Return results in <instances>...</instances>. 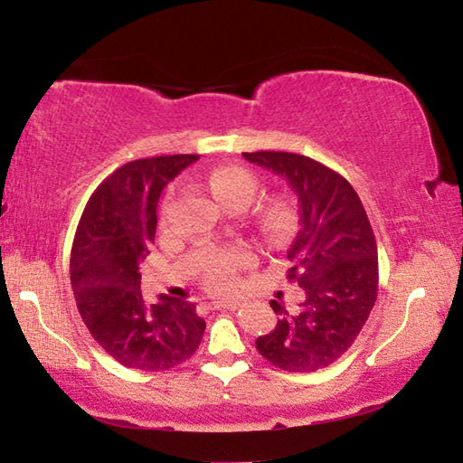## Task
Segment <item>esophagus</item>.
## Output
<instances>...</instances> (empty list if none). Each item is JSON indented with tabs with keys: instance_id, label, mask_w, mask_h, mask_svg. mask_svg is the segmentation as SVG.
<instances>
[{
	"instance_id": "obj_1",
	"label": "esophagus",
	"mask_w": 463,
	"mask_h": 463,
	"mask_svg": "<svg viewBox=\"0 0 463 463\" xmlns=\"http://www.w3.org/2000/svg\"><path fill=\"white\" fill-rule=\"evenodd\" d=\"M208 307L213 310H237L239 302H208Z\"/></svg>"
}]
</instances>
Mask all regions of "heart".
Wrapping results in <instances>:
<instances>
[{"label":"heart","mask_w":463,"mask_h":463,"mask_svg":"<svg viewBox=\"0 0 463 463\" xmlns=\"http://www.w3.org/2000/svg\"><path fill=\"white\" fill-rule=\"evenodd\" d=\"M208 187L214 198L222 203V206H245L255 195L257 182L249 169L239 165H221L208 174ZM281 214L278 208L269 210L261 221V231L265 234H276L279 231ZM247 261L245 250L232 249V250H221L214 253L213 260L208 263L206 269V284L210 288L224 289L232 286L237 269Z\"/></svg>","instance_id":"obj_1"}]
</instances>
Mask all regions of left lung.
Masks as SVG:
<instances>
[{
  "label": "left lung",
  "mask_w": 463,
  "mask_h": 463,
  "mask_svg": "<svg viewBox=\"0 0 463 463\" xmlns=\"http://www.w3.org/2000/svg\"><path fill=\"white\" fill-rule=\"evenodd\" d=\"M284 177L298 198L296 234L286 250L289 279L304 300L289 312L271 300L276 328L255 341L286 372H317L336 362L362 331L378 296V247L364 203L351 184L310 156L242 153Z\"/></svg>",
  "instance_id": "1"
}]
</instances>
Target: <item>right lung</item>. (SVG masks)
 I'll return each mask as SVG.
<instances>
[{"label":"right lung","instance_id":"obj_1","mask_svg":"<svg viewBox=\"0 0 463 463\" xmlns=\"http://www.w3.org/2000/svg\"><path fill=\"white\" fill-rule=\"evenodd\" d=\"M198 159L165 155L127 163L91 194L77 226L71 249L77 308L99 347L132 370L163 372L185 362L206 328L192 302L165 294L145 302L138 273L155 245L163 190Z\"/></svg>","mask_w":463,"mask_h":463}]
</instances>
